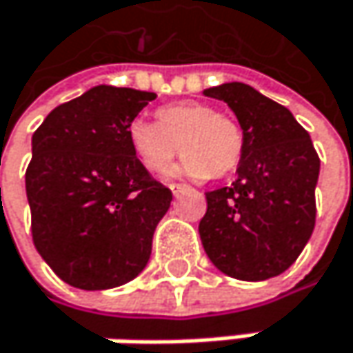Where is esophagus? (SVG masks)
Returning <instances> with one entry per match:
<instances>
[{
	"mask_svg": "<svg viewBox=\"0 0 353 353\" xmlns=\"http://www.w3.org/2000/svg\"><path fill=\"white\" fill-rule=\"evenodd\" d=\"M168 189L172 191V195H179V193L187 191L189 187H187V185H176V183H170V185H168Z\"/></svg>",
	"mask_w": 353,
	"mask_h": 353,
	"instance_id": "obj_1",
	"label": "esophagus"
}]
</instances>
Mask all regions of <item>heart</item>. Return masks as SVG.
<instances>
[{"label": "heart", "instance_id": "obj_1", "mask_svg": "<svg viewBox=\"0 0 353 353\" xmlns=\"http://www.w3.org/2000/svg\"><path fill=\"white\" fill-rule=\"evenodd\" d=\"M130 146L140 164L162 172L179 152L185 158L174 170L191 179L225 176L238 168L243 154L240 123L207 103L181 101L158 110V121L134 119L128 128Z\"/></svg>", "mask_w": 353, "mask_h": 353}]
</instances>
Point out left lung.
Returning <instances> with one entry per match:
<instances>
[{
    "mask_svg": "<svg viewBox=\"0 0 353 353\" xmlns=\"http://www.w3.org/2000/svg\"><path fill=\"white\" fill-rule=\"evenodd\" d=\"M203 95L221 99L243 132V154L232 187L205 193L199 236L209 260L238 281L279 276L299 258L315 228L319 156L292 113L243 83Z\"/></svg>",
    "mask_w": 353,
    "mask_h": 353,
    "instance_id": "1",
    "label": "left lung"
}]
</instances>
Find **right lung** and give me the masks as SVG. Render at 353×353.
I'll use <instances>...</instances> for the list:
<instances>
[{
	"label": "right lung",
	"instance_id": "add662e5",
	"mask_svg": "<svg viewBox=\"0 0 353 353\" xmlns=\"http://www.w3.org/2000/svg\"><path fill=\"white\" fill-rule=\"evenodd\" d=\"M152 99L156 93L97 85L54 108L32 136V240L70 287L125 285L150 260L172 193L140 164L128 128Z\"/></svg>",
	"mask_w": 353,
	"mask_h": 353
}]
</instances>
